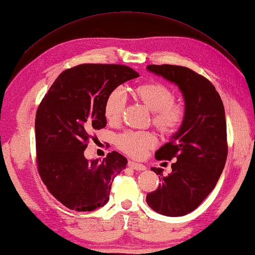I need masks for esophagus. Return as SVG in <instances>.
I'll return each mask as SVG.
<instances>
[{"mask_svg": "<svg viewBox=\"0 0 255 255\" xmlns=\"http://www.w3.org/2000/svg\"><path fill=\"white\" fill-rule=\"evenodd\" d=\"M128 166L132 169H136V170H145L146 169V166L139 164V163H136V161H128Z\"/></svg>", "mask_w": 255, "mask_h": 255, "instance_id": "obj_1", "label": "esophagus"}]
</instances>
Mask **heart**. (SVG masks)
Returning a JSON list of instances; mask_svg holds the SVG:
<instances>
[{"instance_id":"obj_1","label":"heart","mask_w":255,"mask_h":255,"mask_svg":"<svg viewBox=\"0 0 255 255\" xmlns=\"http://www.w3.org/2000/svg\"><path fill=\"white\" fill-rule=\"evenodd\" d=\"M132 96L150 110L151 123L163 136H173L183 126L186 110L175 103L172 89L160 82H146L132 89ZM126 107V98L119 89L110 91L105 99L104 115L109 124L116 125L122 119ZM156 137L149 131L126 130L116 136L115 143L119 150L135 158H140L156 146Z\"/></svg>"}]
</instances>
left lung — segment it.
I'll return each instance as SVG.
<instances>
[{
  "mask_svg": "<svg viewBox=\"0 0 255 255\" xmlns=\"http://www.w3.org/2000/svg\"><path fill=\"white\" fill-rule=\"evenodd\" d=\"M148 71L177 85L185 100L183 126L169 142L156 151L157 160H172V173L151 167L159 175V186L146 202L166 216H183L205 200L219 180L228 157L225 112L215 87L186 67L149 64Z\"/></svg>",
  "mask_w": 255,
  "mask_h": 255,
  "instance_id": "obj_1",
  "label": "left lung"
}]
</instances>
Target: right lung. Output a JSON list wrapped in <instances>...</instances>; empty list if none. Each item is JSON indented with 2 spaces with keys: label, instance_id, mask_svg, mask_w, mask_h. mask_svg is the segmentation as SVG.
<instances>
[{
  "label": "right lung",
  "instance_id": "right-lung-1",
  "mask_svg": "<svg viewBox=\"0 0 255 255\" xmlns=\"http://www.w3.org/2000/svg\"><path fill=\"white\" fill-rule=\"evenodd\" d=\"M139 75L122 64L87 63L67 69L55 79L35 115L38 172L48 191L78 212L103 207L126 157L109 152L88 160L83 152L94 131L107 125L105 99L110 91Z\"/></svg>",
  "mask_w": 255,
  "mask_h": 255
}]
</instances>
